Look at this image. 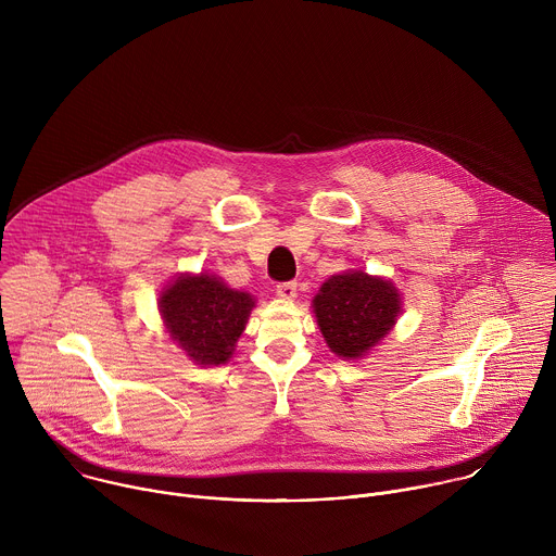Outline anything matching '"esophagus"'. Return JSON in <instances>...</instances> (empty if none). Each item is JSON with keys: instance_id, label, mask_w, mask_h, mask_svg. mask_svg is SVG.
I'll return each instance as SVG.
<instances>
[{"instance_id": "34e87169", "label": "esophagus", "mask_w": 556, "mask_h": 556, "mask_svg": "<svg viewBox=\"0 0 556 556\" xmlns=\"http://www.w3.org/2000/svg\"><path fill=\"white\" fill-rule=\"evenodd\" d=\"M277 294L281 299H294L296 296V281H281V283H277Z\"/></svg>"}]
</instances>
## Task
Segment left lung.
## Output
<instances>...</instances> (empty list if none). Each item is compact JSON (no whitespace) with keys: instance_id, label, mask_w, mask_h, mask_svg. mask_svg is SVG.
<instances>
[{"instance_id":"8db88e82","label":"left lung","mask_w":556,"mask_h":556,"mask_svg":"<svg viewBox=\"0 0 556 556\" xmlns=\"http://www.w3.org/2000/svg\"><path fill=\"white\" fill-rule=\"evenodd\" d=\"M399 312V290L361 270L328 279L314 296L316 324L330 350L343 358L367 354L389 334Z\"/></svg>"}]
</instances>
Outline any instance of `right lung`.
Returning a JSON list of instances; mask_svg holds the SVG:
<instances>
[{"mask_svg": "<svg viewBox=\"0 0 556 556\" xmlns=\"http://www.w3.org/2000/svg\"><path fill=\"white\" fill-rule=\"evenodd\" d=\"M161 312L172 339L198 363H226L247 328L253 296L226 288L217 277H178L161 294Z\"/></svg>", "mask_w": 556, "mask_h": 556, "instance_id": "right-lung-1", "label": "right lung"}]
</instances>
